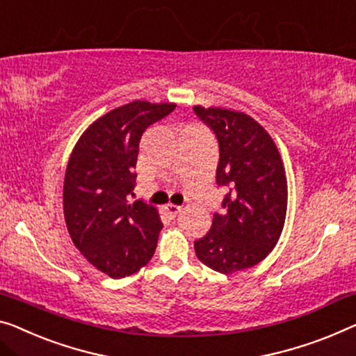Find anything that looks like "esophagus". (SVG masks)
Instances as JSON below:
<instances>
[{
	"instance_id": "obj_1",
	"label": "esophagus",
	"mask_w": 356,
	"mask_h": 356,
	"mask_svg": "<svg viewBox=\"0 0 356 356\" xmlns=\"http://www.w3.org/2000/svg\"><path fill=\"white\" fill-rule=\"evenodd\" d=\"M164 211L168 212L171 217H176L180 211H182V206H177V204H166L164 206Z\"/></svg>"
}]
</instances>
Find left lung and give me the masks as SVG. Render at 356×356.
<instances>
[{
  "mask_svg": "<svg viewBox=\"0 0 356 356\" xmlns=\"http://www.w3.org/2000/svg\"><path fill=\"white\" fill-rule=\"evenodd\" d=\"M195 113L219 142L216 182L229 188L211 230L195 241L209 268L235 273L264 261L277 246L288 208L283 160L267 131L251 116L229 108L195 105Z\"/></svg>",
  "mask_w": 356,
  "mask_h": 356,
  "instance_id": "left-lung-1",
  "label": "left lung"
}]
</instances>
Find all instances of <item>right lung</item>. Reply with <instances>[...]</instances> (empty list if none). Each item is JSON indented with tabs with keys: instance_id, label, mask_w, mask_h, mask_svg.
Returning <instances> with one entry per match:
<instances>
[{
	"instance_id": "obj_1",
	"label": "right lung",
	"mask_w": 356,
	"mask_h": 356,
	"mask_svg": "<svg viewBox=\"0 0 356 356\" xmlns=\"http://www.w3.org/2000/svg\"><path fill=\"white\" fill-rule=\"evenodd\" d=\"M176 104L134 100L83 132L63 180V216L73 245L100 272L124 278L150 262L163 229L155 206L129 203L139 142Z\"/></svg>"
}]
</instances>
